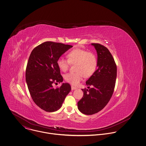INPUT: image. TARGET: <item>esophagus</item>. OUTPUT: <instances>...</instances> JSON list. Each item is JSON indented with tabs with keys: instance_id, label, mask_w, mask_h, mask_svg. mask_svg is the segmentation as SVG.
<instances>
[{
	"instance_id": "esophagus-1",
	"label": "esophagus",
	"mask_w": 146,
	"mask_h": 146,
	"mask_svg": "<svg viewBox=\"0 0 146 146\" xmlns=\"http://www.w3.org/2000/svg\"><path fill=\"white\" fill-rule=\"evenodd\" d=\"M71 88H72V90H74L77 89V87H74V86H71Z\"/></svg>"
}]
</instances>
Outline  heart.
<instances>
[{"mask_svg":"<svg viewBox=\"0 0 146 146\" xmlns=\"http://www.w3.org/2000/svg\"><path fill=\"white\" fill-rule=\"evenodd\" d=\"M67 57L68 59L60 57L57 60V65L61 70L66 72L70 64H76V72L68 73L64 75L65 81L72 85H77L84 76H91L97 69V56L93 52L76 48L68 53Z\"/></svg>","mask_w":146,"mask_h":146,"instance_id":"b5f03b06","label":"heart"}]
</instances>
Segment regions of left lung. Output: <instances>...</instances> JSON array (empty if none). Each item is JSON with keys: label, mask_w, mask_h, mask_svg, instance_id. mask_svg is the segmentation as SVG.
<instances>
[{"label": "left lung", "mask_w": 146, "mask_h": 146, "mask_svg": "<svg viewBox=\"0 0 146 146\" xmlns=\"http://www.w3.org/2000/svg\"><path fill=\"white\" fill-rule=\"evenodd\" d=\"M97 53V68L86 82L88 89H82L83 96L78 102L82 113L92 115L103 109L113 94L117 75L114 59L107 48L92 43Z\"/></svg>", "instance_id": "left-lung-1"}]
</instances>
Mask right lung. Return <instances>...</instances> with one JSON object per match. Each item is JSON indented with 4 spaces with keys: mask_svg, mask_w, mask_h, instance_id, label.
<instances>
[{
    "mask_svg": "<svg viewBox=\"0 0 146 146\" xmlns=\"http://www.w3.org/2000/svg\"><path fill=\"white\" fill-rule=\"evenodd\" d=\"M72 45L46 41L33 49L26 66V80L33 102L47 112L59 110L71 90L68 83L55 89L53 83L62 82L58 59Z\"/></svg>",
    "mask_w": 146,
    "mask_h": 146,
    "instance_id": "obj_1",
    "label": "right lung"
}]
</instances>
